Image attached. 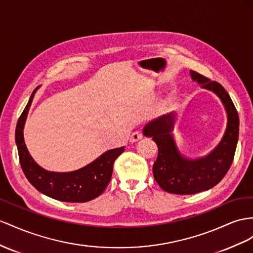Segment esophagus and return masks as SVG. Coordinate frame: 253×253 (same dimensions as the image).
Wrapping results in <instances>:
<instances>
[{
    "label": "esophagus",
    "mask_w": 253,
    "mask_h": 253,
    "mask_svg": "<svg viewBox=\"0 0 253 253\" xmlns=\"http://www.w3.org/2000/svg\"><path fill=\"white\" fill-rule=\"evenodd\" d=\"M142 138H143V133H142V131H140V130H137V131H133L131 133L129 140H130V142H135V141H139Z\"/></svg>",
    "instance_id": "1"
}]
</instances>
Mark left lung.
I'll return each mask as SVG.
<instances>
[{
    "label": "left lung",
    "instance_id": "1",
    "mask_svg": "<svg viewBox=\"0 0 253 253\" xmlns=\"http://www.w3.org/2000/svg\"><path fill=\"white\" fill-rule=\"evenodd\" d=\"M193 80L202 87L215 92L228 113V127L219 145L203 159L188 160L180 156L171 135L174 114L170 113L150 123L144 134L153 137L158 146V156L153 166V174L165 191L174 194H194L216 186L228 173L234 159L238 141L239 119L230 95L221 84L211 81L197 71L190 70Z\"/></svg>",
    "mask_w": 253,
    "mask_h": 253
}]
</instances>
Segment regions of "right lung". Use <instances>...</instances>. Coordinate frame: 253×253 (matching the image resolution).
<instances>
[{"label":"right lung","instance_id":"1","mask_svg":"<svg viewBox=\"0 0 253 253\" xmlns=\"http://www.w3.org/2000/svg\"><path fill=\"white\" fill-rule=\"evenodd\" d=\"M35 90L32 93L27 107L18 120L15 133L19 161L24 175L38 191L64 202H87L100 196L111 179L115 159L125 151V148L110 150L92 164L74 172L55 173L42 169L30 156L23 140L24 122Z\"/></svg>","mask_w":253,"mask_h":253}]
</instances>
